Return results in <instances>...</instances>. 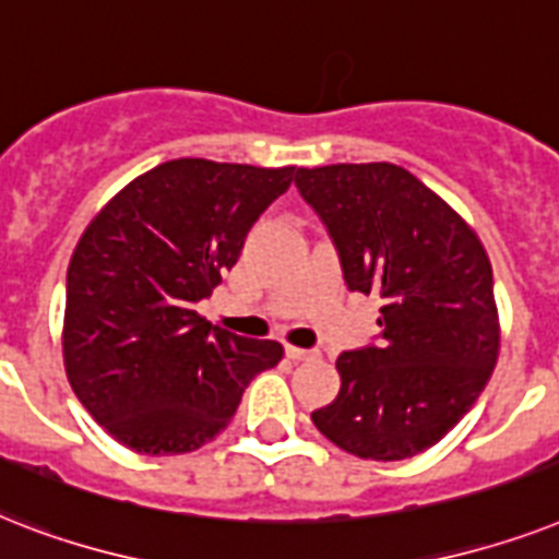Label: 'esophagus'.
<instances>
[{"instance_id":"obj_1","label":"esophagus","mask_w":559,"mask_h":559,"mask_svg":"<svg viewBox=\"0 0 559 559\" xmlns=\"http://www.w3.org/2000/svg\"><path fill=\"white\" fill-rule=\"evenodd\" d=\"M285 355L292 357V360H311L317 357L314 349H297V346H285Z\"/></svg>"}]
</instances>
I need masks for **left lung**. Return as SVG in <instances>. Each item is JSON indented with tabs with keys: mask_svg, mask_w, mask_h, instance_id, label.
Here are the masks:
<instances>
[{
	"mask_svg": "<svg viewBox=\"0 0 559 559\" xmlns=\"http://www.w3.org/2000/svg\"><path fill=\"white\" fill-rule=\"evenodd\" d=\"M349 292L381 294V346L337 357L341 392L311 413L360 459L401 462L432 448L476 404L499 355L493 271L473 227L404 167L297 169Z\"/></svg>",
	"mask_w": 559,
	"mask_h": 559,
	"instance_id": "8db88e82",
	"label": "left lung"
}]
</instances>
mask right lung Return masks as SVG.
I'll use <instances>...</instances> for the list:
<instances>
[{
    "instance_id": "right-lung-1",
    "label": "right lung",
    "mask_w": 559,
    "mask_h": 559,
    "mask_svg": "<svg viewBox=\"0 0 559 559\" xmlns=\"http://www.w3.org/2000/svg\"><path fill=\"white\" fill-rule=\"evenodd\" d=\"M294 167L178 158L138 176L92 218L66 276L62 357L80 404L135 453L216 439L276 341L210 325L195 306L242 253Z\"/></svg>"
}]
</instances>
